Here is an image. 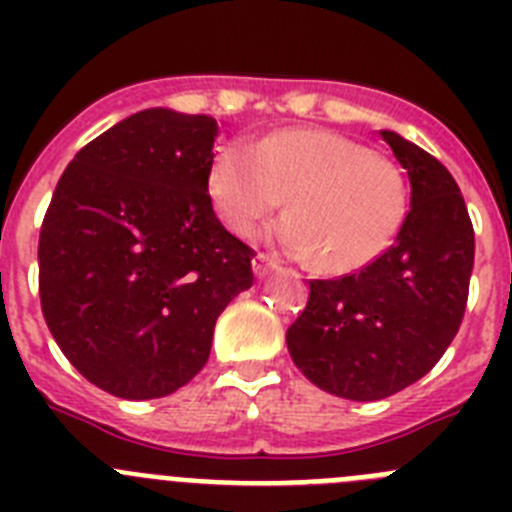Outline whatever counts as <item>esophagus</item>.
I'll use <instances>...</instances> for the list:
<instances>
[{
	"label": "esophagus",
	"instance_id": "obj_1",
	"mask_svg": "<svg viewBox=\"0 0 512 512\" xmlns=\"http://www.w3.org/2000/svg\"><path fill=\"white\" fill-rule=\"evenodd\" d=\"M274 269H277V261L269 259L266 253H259V256L253 259V274H256L259 279H264L266 274H271Z\"/></svg>",
	"mask_w": 512,
	"mask_h": 512
}]
</instances>
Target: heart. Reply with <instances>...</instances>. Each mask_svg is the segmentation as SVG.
<instances>
[{
  "label": "heart",
  "mask_w": 512,
  "mask_h": 512,
  "mask_svg": "<svg viewBox=\"0 0 512 512\" xmlns=\"http://www.w3.org/2000/svg\"><path fill=\"white\" fill-rule=\"evenodd\" d=\"M207 192L225 228L248 235L284 202L292 210L266 238L297 259L354 271L382 256L408 215V187L392 161L333 130L287 128L225 143L212 158Z\"/></svg>",
  "instance_id": "obj_1"
}]
</instances>
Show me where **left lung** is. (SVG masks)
<instances>
[{
	"label": "left lung",
	"instance_id": "obj_1",
	"mask_svg": "<svg viewBox=\"0 0 512 512\" xmlns=\"http://www.w3.org/2000/svg\"><path fill=\"white\" fill-rule=\"evenodd\" d=\"M382 138L410 176L397 241L356 274L312 279L287 330L297 369L359 402L395 395L438 364L467 310L474 266L472 220L449 169L392 130Z\"/></svg>",
	"mask_w": 512,
	"mask_h": 512
}]
</instances>
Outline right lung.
<instances>
[{
  "label": "right lung",
  "mask_w": 512,
  "mask_h": 512,
  "mask_svg": "<svg viewBox=\"0 0 512 512\" xmlns=\"http://www.w3.org/2000/svg\"><path fill=\"white\" fill-rule=\"evenodd\" d=\"M217 122L143 110L74 156L38 241L43 318L63 356L125 400L176 392L207 364L217 315L253 284L207 176Z\"/></svg>",
  "instance_id": "add662e5"
}]
</instances>
